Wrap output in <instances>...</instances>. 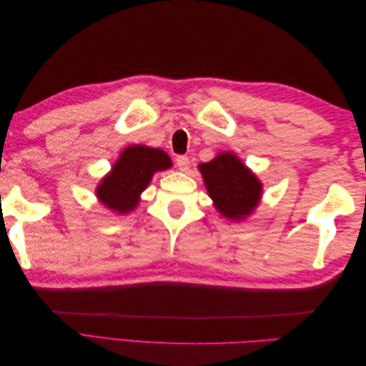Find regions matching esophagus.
Listing matches in <instances>:
<instances>
[{
	"label": "esophagus",
	"instance_id": "esophagus-1",
	"mask_svg": "<svg viewBox=\"0 0 366 366\" xmlns=\"http://www.w3.org/2000/svg\"><path fill=\"white\" fill-rule=\"evenodd\" d=\"M175 163H177V166H179L180 171H187V169H189V164H191L189 157H186V156H179L175 159Z\"/></svg>",
	"mask_w": 366,
	"mask_h": 366
}]
</instances>
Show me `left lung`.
Returning a JSON list of instances; mask_svg holds the SVG:
<instances>
[{"label":"left lung","instance_id":"1","mask_svg":"<svg viewBox=\"0 0 366 366\" xmlns=\"http://www.w3.org/2000/svg\"><path fill=\"white\" fill-rule=\"evenodd\" d=\"M215 207L230 219H242L257 207L261 183L234 154L224 152L198 166Z\"/></svg>","mask_w":366,"mask_h":366}]
</instances>
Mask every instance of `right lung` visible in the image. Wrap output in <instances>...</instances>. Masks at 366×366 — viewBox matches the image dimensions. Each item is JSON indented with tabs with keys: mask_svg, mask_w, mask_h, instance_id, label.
<instances>
[{
	"mask_svg": "<svg viewBox=\"0 0 366 366\" xmlns=\"http://www.w3.org/2000/svg\"><path fill=\"white\" fill-rule=\"evenodd\" d=\"M171 168L168 154L148 147H129L122 152L102 183L97 197L105 206L116 212L127 214L136 207L140 192L149 184L152 174Z\"/></svg>",
	"mask_w": 366,
	"mask_h": 366,
	"instance_id": "right-lung-1",
	"label": "right lung"
}]
</instances>
